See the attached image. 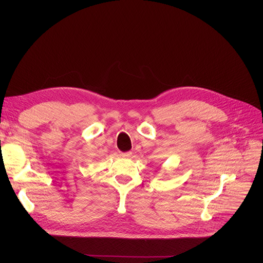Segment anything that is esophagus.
<instances>
[{"mask_svg": "<svg viewBox=\"0 0 263 263\" xmlns=\"http://www.w3.org/2000/svg\"><path fill=\"white\" fill-rule=\"evenodd\" d=\"M122 157H130L131 155H132V153L131 152H125V153H121L120 154Z\"/></svg>", "mask_w": 263, "mask_h": 263, "instance_id": "1", "label": "esophagus"}]
</instances>
